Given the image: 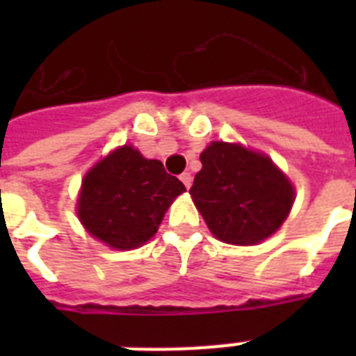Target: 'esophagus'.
<instances>
[{"label":"esophagus","instance_id":"1","mask_svg":"<svg viewBox=\"0 0 356 356\" xmlns=\"http://www.w3.org/2000/svg\"><path fill=\"white\" fill-rule=\"evenodd\" d=\"M179 179L183 181V184H184V186H186V188H190V184H192V175H190L188 172L181 173V177H179Z\"/></svg>","mask_w":356,"mask_h":356}]
</instances>
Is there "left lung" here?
Segmentation results:
<instances>
[{"label":"left lung","mask_w":356,"mask_h":356,"mask_svg":"<svg viewBox=\"0 0 356 356\" xmlns=\"http://www.w3.org/2000/svg\"><path fill=\"white\" fill-rule=\"evenodd\" d=\"M200 159L203 168L190 194L218 240L253 245L281 227L292 209L293 188L268 156L212 142Z\"/></svg>","instance_id":"1"}]
</instances>
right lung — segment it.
Instances as JSON below:
<instances>
[{"label":"right lung","mask_w":356,"mask_h":356,"mask_svg":"<svg viewBox=\"0 0 356 356\" xmlns=\"http://www.w3.org/2000/svg\"><path fill=\"white\" fill-rule=\"evenodd\" d=\"M184 184L138 149L123 145L92 168L83 181L79 218L86 231L116 249L145 243Z\"/></svg>","instance_id":"1"}]
</instances>
